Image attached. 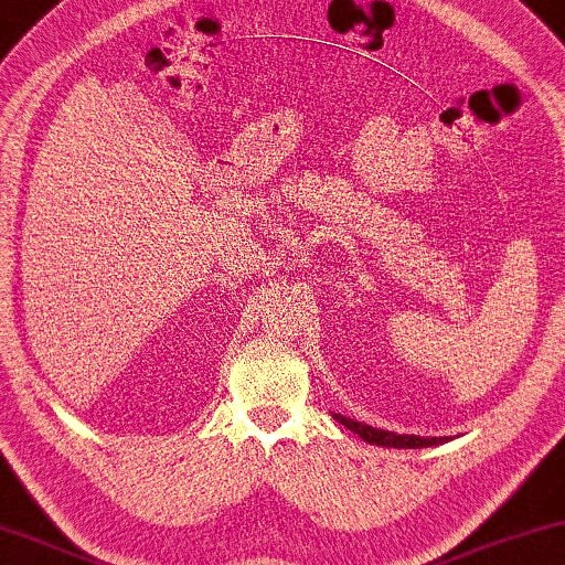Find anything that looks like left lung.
Segmentation results:
<instances>
[{"instance_id":"8db88e82","label":"left lung","mask_w":565,"mask_h":565,"mask_svg":"<svg viewBox=\"0 0 565 565\" xmlns=\"http://www.w3.org/2000/svg\"><path fill=\"white\" fill-rule=\"evenodd\" d=\"M340 425H345L348 430L359 435L365 443L371 445H384V448H433V445H443L448 438H419V435H396L388 430H381V427H371L363 425L359 419L343 417V415H332Z\"/></svg>"}]
</instances>
